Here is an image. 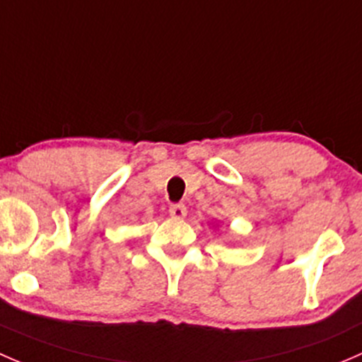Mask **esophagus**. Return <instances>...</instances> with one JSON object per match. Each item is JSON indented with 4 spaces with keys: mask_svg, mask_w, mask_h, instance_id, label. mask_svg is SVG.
I'll return each instance as SVG.
<instances>
[{
    "mask_svg": "<svg viewBox=\"0 0 362 362\" xmlns=\"http://www.w3.org/2000/svg\"><path fill=\"white\" fill-rule=\"evenodd\" d=\"M169 214L173 216L174 219H182L186 216V207L185 204H173L169 207Z\"/></svg>",
    "mask_w": 362,
    "mask_h": 362,
    "instance_id": "esophagus-1",
    "label": "esophagus"
}]
</instances>
